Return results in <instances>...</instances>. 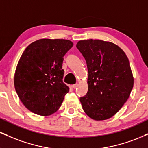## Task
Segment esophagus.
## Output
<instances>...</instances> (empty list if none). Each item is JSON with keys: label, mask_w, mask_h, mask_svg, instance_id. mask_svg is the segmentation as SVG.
<instances>
[{"label": "esophagus", "mask_w": 148, "mask_h": 148, "mask_svg": "<svg viewBox=\"0 0 148 148\" xmlns=\"http://www.w3.org/2000/svg\"><path fill=\"white\" fill-rule=\"evenodd\" d=\"M78 86H79V85H78L77 84H74V85H72V88H74V89H75L76 88H77V87H78Z\"/></svg>", "instance_id": "esophagus-1"}]
</instances>
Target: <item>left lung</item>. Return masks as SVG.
Instances as JSON below:
<instances>
[{
	"mask_svg": "<svg viewBox=\"0 0 148 148\" xmlns=\"http://www.w3.org/2000/svg\"><path fill=\"white\" fill-rule=\"evenodd\" d=\"M76 47L88 71V92L80 97L83 109L93 120L111 118L126 102L134 86L128 58L118 45L103 40H81Z\"/></svg>",
	"mask_w": 148,
	"mask_h": 148,
	"instance_id": "8db88e82",
	"label": "left lung"
}]
</instances>
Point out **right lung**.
I'll use <instances>...</instances> for the list:
<instances>
[{
	"instance_id": "obj_1",
	"label": "right lung",
	"mask_w": 148,
	"mask_h": 148,
	"mask_svg": "<svg viewBox=\"0 0 148 148\" xmlns=\"http://www.w3.org/2000/svg\"><path fill=\"white\" fill-rule=\"evenodd\" d=\"M72 47L69 40L41 39L25 49L15 71L14 88L29 111L46 116L60 108L69 92L62 81L63 57Z\"/></svg>"
}]
</instances>
